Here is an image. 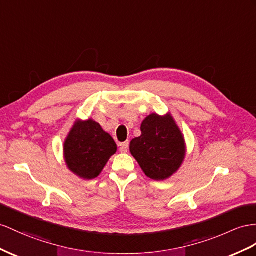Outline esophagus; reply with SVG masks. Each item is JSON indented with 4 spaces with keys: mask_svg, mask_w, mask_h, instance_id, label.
Masks as SVG:
<instances>
[{
    "mask_svg": "<svg viewBox=\"0 0 256 256\" xmlns=\"http://www.w3.org/2000/svg\"><path fill=\"white\" fill-rule=\"evenodd\" d=\"M128 142H121L120 144V152H123V154H126V152H128Z\"/></svg>",
    "mask_w": 256,
    "mask_h": 256,
    "instance_id": "esophagus-1",
    "label": "esophagus"
}]
</instances>
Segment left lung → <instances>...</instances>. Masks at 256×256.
Masks as SVG:
<instances>
[{"label": "left lung", "instance_id": "8db88e82", "mask_svg": "<svg viewBox=\"0 0 256 256\" xmlns=\"http://www.w3.org/2000/svg\"><path fill=\"white\" fill-rule=\"evenodd\" d=\"M142 135L130 144V152L147 178L166 180L178 171L187 147L184 134L171 112L147 116L140 126Z\"/></svg>", "mask_w": 256, "mask_h": 256}]
</instances>
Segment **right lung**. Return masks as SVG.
I'll return each mask as SVG.
<instances>
[{"instance_id": "add662e5", "label": "right lung", "mask_w": 256, "mask_h": 256, "mask_svg": "<svg viewBox=\"0 0 256 256\" xmlns=\"http://www.w3.org/2000/svg\"><path fill=\"white\" fill-rule=\"evenodd\" d=\"M116 144L93 119H76L64 142V160L69 171L84 180H94L116 152Z\"/></svg>"}]
</instances>
